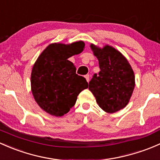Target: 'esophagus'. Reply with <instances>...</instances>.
<instances>
[{
    "label": "esophagus",
    "mask_w": 160,
    "mask_h": 160,
    "mask_svg": "<svg viewBox=\"0 0 160 160\" xmlns=\"http://www.w3.org/2000/svg\"><path fill=\"white\" fill-rule=\"evenodd\" d=\"M85 79H86V81L87 82H89V75H85Z\"/></svg>",
    "instance_id": "1"
}]
</instances>
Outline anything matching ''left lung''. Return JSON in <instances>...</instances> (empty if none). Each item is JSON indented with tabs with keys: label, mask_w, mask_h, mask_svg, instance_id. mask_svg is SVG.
Listing matches in <instances>:
<instances>
[{
	"label": "left lung",
	"mask_w": 160,
	"mask_h": 160,
	"mask_svg": "<svg viewBox=\"0 0 160 160\" xmlns=\"http://www.w3.org/2000/svg\"><path fill=\"white\" fill-rule=\"evenodd\" d=\"M90 47L98 58L100 72L93 75L88 89L103 111L116 112L127 105L132 95L134 72L126 58L112 46L91 44Z\"/></svg>",
	"instance_id": "left-lung-1"
}]
</instances>
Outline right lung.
<instances>
[{
	"label": "right lung",
	"mask_w": 160,
	"mask_h": 160,
	"mask_svg": "<svg viewBox=\"0 0 160 160\" xmlns=\"http://www.w3.org/2000/svg\"><path fill=\"white\" fill-rule=\"evenodd\" d=\"M84 48L82 41L50 44L33 65L31 92L39 107L51 116L61 117L68 112L78 94L88 88L85 78L77 75L75 66L68 60Z\"/></svg>",
	"instance_id": "obj_1"
}]
</instances>
